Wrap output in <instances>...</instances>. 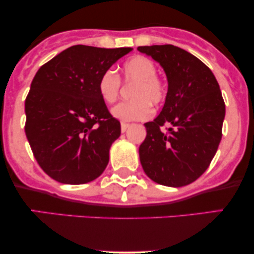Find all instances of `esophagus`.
<instances>
[{"instance_id": "esophagus-1", "label": "esophagus", "mask_w": 254, "mask_h": 254, "mask_svg": "<svg viewBox=\"0 0 254 254\" xmlns=\"http://www.w3.org/2000/svg\"><path fill=\"white\" fill-rule=\"evenodd\" d=\"M129 127H130V124H127V123H122V124H121V130H122V132H125V131L129 129Z\"/></svg>"}]
</instances>
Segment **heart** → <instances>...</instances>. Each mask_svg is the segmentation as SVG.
<instances>
[{
	"instance_id": "b5f03b06",
	"label": "heart",
	"mask_w": 254,
	"mask_h": 254,
	"mask_svg": "<svg viewBox=\"0 0 254 254\" xmlns=\"http://www.w3.org/2000/svg\"><path fill=\"white\" fill-rule=\"evenodd\" d=\"M155 63L144 56H135L122 66L121 78L131 86V100L116 105L112 115L123 122L143 121L153 113L151 106L157 107L167 97V88L164 81L156 75ZM121 78L112 69L104 71L98 81V92L106 104L118 100L122 92Z\"/></svg>"
}]
</instances>
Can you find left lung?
Listing matches in <instances>:
<instances>
[{
	"label": "left lung",
	"instance_id": "left-lung-1",
	"mask_svg": "<svg viewBox=\"0 0 254 254\" xmlns=\"http://www.w3.org/2000/svg\"><path fill=\"white\" fill-rule=\"evenodd\" d=\"M138 51L161 64L168 80L162 111L144 124L142 167L157 184L189 185L206 171L222 138L226 106L220 86L202 61L178 46H138ZM166 123L171 127L162 133Z\"/></svg>",
	"mask_w": 254,
	"mask_h": 254
}]
</instances>
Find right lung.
Segmentation results:
<instances>
[{
    "instance_id": "add662e5",
    "label": "right lung",
    "mask_w": 254,
    "mask_h": 254,
    "mask_svg": "<svg viewBox=\"0 0 254 254\" xmlns=\"http://www.w3.org/2000/svg\"><path fill=\"white\" fill-rule=\"evenodd\" d=\"M131 50L74 45L37 71L25 101V132L38 165L56 182L86 184L106 168L121 123L98 81Z\"/></svg>"
}]
</instances>
